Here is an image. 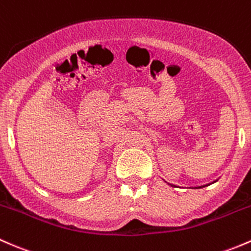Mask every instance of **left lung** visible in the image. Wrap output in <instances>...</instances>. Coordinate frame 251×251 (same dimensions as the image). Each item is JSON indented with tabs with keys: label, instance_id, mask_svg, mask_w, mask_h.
<instances>
[{
	"label": "left lung",
	"instance_id": "1",
	"mask_svg": "<svg viewBox=\"0 0 251 251\" xmlns=\"http://www.w3.org/2000/svg\"><path fill=\"white\" fill-rule=\"evenodd\" d=\"M173 186H174V185H173ZM203 187H204V186H203ZM200 188H201V187H200Z\"/></svg>",
	"mask_w": 251,
	"mask_h": 251
}]
</instances>
